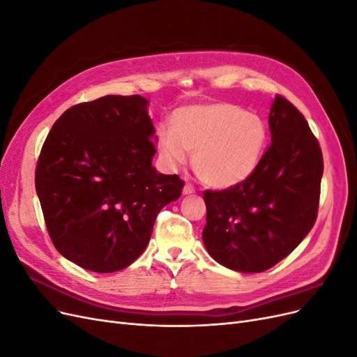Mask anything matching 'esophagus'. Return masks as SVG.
Returning <instances> with one entry per match:
<instances>
[{"instance_id": "1", "label": "esophagus", "mask_w": 357, "mask_h": 357, "mask_svg": "<svg viewBox=\"0 0 357 357\" xmlns=\"http://www.w3.org/2000/svg\"><path fill=\"white\" fill-rule=\"evenodd\" d=\"M192 193H195V188H193L192 185H186L185 188H183V195H192Z\"/></svg>"}]
</instances>
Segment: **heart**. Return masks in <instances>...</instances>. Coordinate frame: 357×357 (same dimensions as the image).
I'll list each match as a JSON object with an SVG mask.
<instances>
[{
	"label": "heart",
	"mask_w": 357,
	"mask_h": 357,
	"mask_svg": "<svg viewBox=\"0 0 357 357\" xmlns=\"http://www.w3.org/2000/svg\"><path fill=\"white\" fill-rule=\"evenodd\" d=\"M156 143L165 167H192L214 189H228L250 177L268 144L261 116L231 102L186 105L172 114V125L158 128Z\"/></svg>",
	"instance_id": "heart-1"
}]
</instances>
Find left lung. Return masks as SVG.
<instances>
[{"label":"left lung","mask_w":357,"mask_h":357,"mask_svg":"<svg viewBox=\"0 0 357 357\" xmlns=\"http://www.w3.org/2000/svg\"><path fill=\"white\" fill-rule=\"evenodd\" d=\"M268 123L273 143L253 174L229 189L204 192V245L215 262L238 273H262L278 264L317 219L323 176L317 138L282 95Z\"/></svg>","instance_id":"obj_1"}]
</instances>
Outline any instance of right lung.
I'll return each instance as SVG.
<instances>
[{
    "label": "right lung",
    "instance_id": "obj_1",
    "mask_svg": "<svg viewBox=\"0 0 357 357\" xmlns=\"http://www.w3.org/2000/svg\"><path fill=\"white\" fill-rule=\"evenodd\" d=\"M142 95H105L53 123L36 168L49 235L68 261L116 273L144 252L158 213L185 186L152 165L155 128Z\"/></svg>",
    "mask_w": 357,
    "mask_h": 357
}]
</instances>
